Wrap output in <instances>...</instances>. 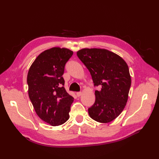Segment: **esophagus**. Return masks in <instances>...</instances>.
I'll list each match as a JSON object with an SVG mask.
<instances>
[{
	"label": "esophagus",
	"mask_w": 159,
	"mask_h": 159,
	"mask_svg": "<svg viewBox=\"0 0 159 159\" xmlns=\"http://www.w3.org/2000/svg\"><path fill=\"white\" fill-rule=\"evenodd\" d=\"M81 92H77L76 93V95H77V96H78V97H80V96H81Z\"/></svg>",
	"instance_id": "34e87169"
}]
</instances>
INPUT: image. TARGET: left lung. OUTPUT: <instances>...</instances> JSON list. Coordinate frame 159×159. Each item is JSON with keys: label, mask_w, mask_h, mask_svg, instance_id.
Instances as JSON below:
<instances>
[{"label": "left lung", "mask_w": 159, "mask_h": 159, "mask_svg": "<svg viewBox=\"0 0 159 159\" xmlns=\"http://www.w3.org/2000/svg\"><path fill=\"white\" fill-rule=\"evenodd\" d=\"M77 56L89 71L95 90L94 104L88 109L91 119L106 123L116 119L128 100L131 78L121 57L106 49L84 48Z\"/></svg>", "instance_id": "1"}]
</instances>
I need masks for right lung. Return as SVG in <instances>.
Returning a JSON list of instances; mask_svg holds the SVG:
<instances>
[{"mask_svg": "<svg viewBox=\"0 0 159 159\" xmlns=\"http://www.w3.org/2000/svg\"><path fill=\"white\" fill-rule=\"evenodd\" d=\"M73 52L54 47L42 52L28 70V95L38 116L52 126L64 124L70 118L74 98L63 85L66 62Z\"/></svg>", "mask_w": 159, "mask_h": 159, "instance_id": "obj_1", "label": "right lung"}]
</instances>
